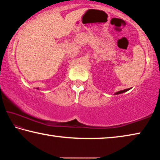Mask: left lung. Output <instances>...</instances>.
I'll use <instances>...</instances> for the list:
<instances>
[{
    "mask_svg": "<svg viewBox=\"0 0 160 160\" xmlns=\"http://www.w3.org/2000/svg\"><path fill=\"white\" fill-rule=\"evenodd\" d=\"M131 88H128V89H126V90H120V91H118V92H116V93H114V94L115 95H116V94H122V93H123V92H127V91H128L129 90H131Z\"/></svg>",
    "mask_w": 160,
    "mask_h": 160,
    "instance_id": "obj_1",
    "label": "left lung"
}]
</instances>
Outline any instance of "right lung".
<instances>
[{"label": "right lung", "instance_id": "1", "mask_svg": "<svg viewBox=\"0 0 160 160\" xmlns=\"http://www.w3.org/2000/svg\"><path fill=\"white\" fill-rule=\"evenodd\" d=\"M37 89H38V88H37Z\"/></svg>", "mask_w": 160, "mask_h": 160}]
</instances>
